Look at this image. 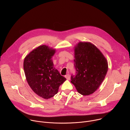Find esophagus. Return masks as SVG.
Segmentation results:
<instances>
[{"mask_svg": "<svg viewBox=\"0 0 130 130\" xmlns=\"http://www.w3.org/2000/svg\"><path fill=\"white\" fill-rule=\"evenodd\" d=\"M65 77L66 78V79L67 80H70V75H69V74H67V75H66L65 76Z\"/></svg>", "mask_w": 130, "mask_h": 130, "instance_id": "1", "label": "esophagus"}]
</instances>
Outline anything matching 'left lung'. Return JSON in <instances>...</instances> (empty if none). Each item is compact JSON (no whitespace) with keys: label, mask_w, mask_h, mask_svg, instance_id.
I'll return each instance as SVG.
<instances>
[{"label":"left lung","mask_w":130,"mask_h":130,"mask_svg":"<svg viewBox=\"0 0 130 130\" xmlns=\"http://www.w3.org/2000/svg\"><path fill=\"white\" fill-rule=\"evenodd\" d=\"M76 76H71L79 94H92L99 88L108 70L107 60L100 50L90 42H79L74 47Z\"/></svg>","instance_id":"8db88e82"}]
</instances>
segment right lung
<instances>
[{"instance_id":"obj_1","label":"right lung","mask_w":130,"mask_h":130,"mask_svg":"<svg viewBox=\"0 0 130 130\" xmlns=\"http://www.w3.org/2000/svg\"><path fill=\"white\" fill-rule=\"evenodd\" d=\"M56 49L41 45L26 55L24 69L26 80L35 93L48 99L57 94L66 80L54 67L52 58Z\"/></svg>"}]
</instances>
